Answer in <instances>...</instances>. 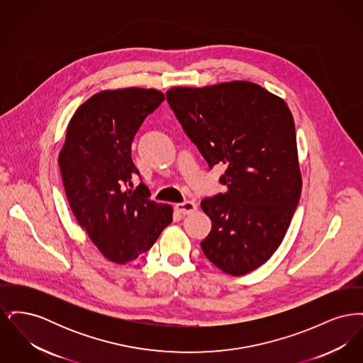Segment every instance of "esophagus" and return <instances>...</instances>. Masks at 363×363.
<instances>
[{
    "label": "esophagus",
    "mask_w": 363,
    "mask_h": 363,
    "mask_svg": "<svg viewBox=\"0 0 363 363\" xmlns=\"http://www.w3.org/2000/svg\"><path fill=\"white\" fill-rule=\"evenodd\" d=\"M197 209V204L193 201H184L175 206V211L182 213V215H189L191 212H194Z\"/></svg>",
    "instance_id": "34e87169"
}]
</instances>
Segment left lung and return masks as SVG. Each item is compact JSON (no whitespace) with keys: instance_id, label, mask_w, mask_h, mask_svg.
Here are the masks:
<instances>
[{"instance_id":"1","label":"left lung","mask_w":363,"mask_h":363,"mask_svg":"<svg viewBox=\"0 0 363 363\" xmlns=\"http://www.w3.org/2000/svg\"><path fill=\"white\" fill-rule=\"evenodd\" d=\"M166 98L209 169H225V193L201 201L212 222L201 249L225 274H249L280 246L301 199L293 114L250 82L174 86Z\"/></svg>"}]
</instances>
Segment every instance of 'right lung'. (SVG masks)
<instances>
[{"label": "right lung", "mask_w": 363, "mask_h": 363, "mask_svg": "<svg viewBox=\"0 0 363 363\" xmlns=\"http://www.w3.org/2000/svg\"><path fill=\"white\" fill-rule=\"evenodd\" d=\"M164 101L138 86L92 95L73 114L58 164L70 209L104 257L126 264L148 252L173 222V208L150 200L132 160V141Z\"/></svg>", "instance_id": "obj_1"}]
</instances>
